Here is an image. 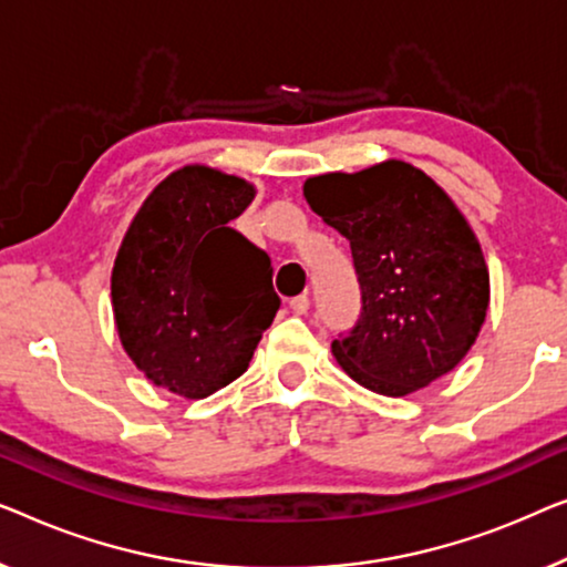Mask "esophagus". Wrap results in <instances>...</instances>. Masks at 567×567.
Returning a JSON list of instances; mask_svg holds the SVG:
<instances>
[{
  "label": "esophagus",
  "mask_w": 567,
  "mask_h": 567,
  "mask_svg": "<svg viewBox=\"0 0 567 567\" xmlns=\"http://www.w3.org/2000/svg\"><path fill=\"white\" fill-rule=\"evenodd\" d=\"M308 308H310V298H308V295H298V298L290 300V310H292V313L306 316Z\"/></svg>",
  "instance_id": "34e87169"
}]
</instances>
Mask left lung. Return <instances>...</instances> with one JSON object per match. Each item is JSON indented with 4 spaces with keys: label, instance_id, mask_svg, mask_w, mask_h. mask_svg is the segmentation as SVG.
<instances>
[{
    "label": "left lung",
    "instance_id": "left-lung-1",
    "mask_svg": "<svg viewBox=\"0 0 567 567\" xmlns=\"http://www.w3.org/2000/svg\"><path fill=\"white\" fill-rule=\"evenodd\" d=\"M308 205L352 246L362 313L331 352L380 395L426 388L475 344L491 300L481 244L450 195L416 166L318 174Z\"/></svg>",
    "mask_w": 567,
    "mask_h": 567
}]
</instances>
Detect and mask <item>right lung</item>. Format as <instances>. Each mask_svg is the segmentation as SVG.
<instances>
[{
	"mask_svg": "<svg viewBox=\"0 0 567 567\" xmlns=\"http://www.w3.org/2000/svg\"><path fill=\"white\" fill-rule=\"evenodd\" d=\"M257 189L203 164L172 172L127 228L113 313L133 364L158 388L207 398L241 378L280 298L272 261L228 226Z\"/></svg>",
	"mask_w": 567,
	"mask_h": 567,
	"instance_id": "1",
	"label": "right lung"
}]
</instances>
